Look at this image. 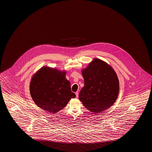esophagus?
Masks as SVG:
<instances>
[{"label": "esophagus", "mask_w": 152, "mask_h": 152, "mask_svg": "<svg viewBox=\"0 0 152 152\" xmlns=\"http://www.w3.org/2000/svg\"><path fill=\"white\" fill-rule=\"evenodd\" d=\"M75 94H76V97H78V91L75 93Z\"/></svg>", "instance_id": "34e87169"}]
</instances>
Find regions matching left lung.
I'll list each match as a JSON object with an SVG mask.
<instances>
[{
	"instance_id": "1",
	"label": "left lung",
	"mask_w": 152,
	"mask_h": 152,
	"mask_svg": "<svg viewBox=\"0 0 152 152\" xmlns=\"http://www.w3.org/2000/svg\"><path fill=\"white\" fill-rule=\"evenodd\" d=\"M84 86L79 99L90 111L97 113L111 107L117 100L119 83L115 70L106 62L95 59L82 70Z\"/></svg>"
}]
</instances>
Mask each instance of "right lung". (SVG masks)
Segmentation results:
<instances>
[{
	"mask_svg": "<svg viewBox=\"0 0 152 152\" xmlns=\"http://www.w3.org/2000/svg\"><path fill=\"white\" fill-rule=\"evenodd\" d=\"M65 74V72L43 67L34 75L30 83V94L39 107L54 113L75 98L76 95L72 92Z\"/></svg>",
	"mask_w": 152,
	"mask_h": 152,
	"instance_id": "1",
	"label": "right lung"
}]
</instances>
